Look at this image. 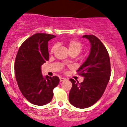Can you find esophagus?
<instances>
[{"mask_svg": "<svg viewBox=\"0 0 127 127\" xmlns=\"http://www.w3.org/2000/svg\"><path fill=\"white\" fill-rule=\"evenodd\" d=\"M60 81H64V80H66V78H63V77H60Z\"/></svg>", "mask_w": 127, "mask_h": 127, "instance_id": "esophagus-1", "label": "esophagus"}]
</instances>
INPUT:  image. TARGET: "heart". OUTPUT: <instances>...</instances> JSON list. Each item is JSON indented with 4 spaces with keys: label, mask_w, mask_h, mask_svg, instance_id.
Instances as JSON below:
<instances>
[{
    "label": "heart",
    "mask_w": 127,
    "mask_h": 127,
    "mask_svg": "<svg viewBox=\"0 0 127 127\" xmlns=\"http://www.w3.org/2000/svg\"><path fill=\"white\" fill-rule=\"evenodd\" d=\"M67 44L69 47L70 52H75L79 54L83 49V44L79 40L75 39H72L67 41ZM57 44L53 45L50 49V52L53 53L57 48Z\"/></svg>",
    "instance_id": "1"
}]
</instances>
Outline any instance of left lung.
I'll use <instances>...</instances> for the list:
<instances>
[{"label": "left lung", "instance_id": "left-lung-1", "mask_svg": "<svg viewBox=\"0 0 127 127\" xmlns=\"http://www.w3.org/2000/svg\"><path fill=\"white\" fill-rule=\"evenodd\" d=\"M91 43V52L85 63L77 70L84 78L80 83L72 78L69 94V102L78 108H86L95 103L103 94L111 76L108 52L101 41L93 34L83 36Z\"/></svg>", "mask_w": 127, "mask_h": 127}]
</instances>
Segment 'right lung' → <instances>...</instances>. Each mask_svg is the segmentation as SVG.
Here are the masks:
<instances>
[{
  "mask_svg": "<svg viewBox=\"0 0 127 127\" xmlns=\"http://www.w3.org/2000/svg\"><path fill=\"white\" fill-rule=\"evenodd\" d=\"M55 36L36 33L27 39L19 49L14 64L16 79L22 95L31 103L38 106L47 104L58 86L57 76L44 78L41 66L49 60L48 41Z\"/></svg>",
  "mask_w": 127,
  "mask_h": 127,
  "instance_id": "obj_1",
  "label": "right lung"
}]
</instances>
